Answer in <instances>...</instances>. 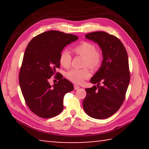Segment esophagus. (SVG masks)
Listing matches in <instances>:
<instances>
[{
	"label": "esophagus",
	"instance_id": "obj_1",
	"mask_svg": "<svg viewBox=\"0 0 149 149\" xmlns=\"http://www.w3.org/2000/svg\"><path fill=\"white\" fill-rule=\"evenodd\" d=\"M79 89V87L78 86V85H74V89L75 90H77V89Z\"/></svg>",
	"mask_w": 149,
	"mask_h": 149
}]
</instances>
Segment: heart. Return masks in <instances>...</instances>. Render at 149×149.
Instances as JSON below:
<instances>
[{
  "instance_id": "b5f03b06",
  "label": "heart",
  "mask_w": 149,
  "mask_h": 149,
  "mask_svg": "<svg viewBox=\"0 0 149 149\" xmlns=\"http://www.w3.org/2000/svg\"><path fill=\"white\" fill-rule=\"evenodd\" d=\"M72 51L77 56L84 57L83 65L88 66L91 69H99L102 62V52L96 49L95 45L91 42L83 41L73 47ZM60 65L65 68L70 66L72 63V56L66 50H63L59 57ZM91 76L89 70L87 68L82 69H72L65 74V77L76 84H81L85 79Z\"/></svg>"
}]
</instances>
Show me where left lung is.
<instances>
[{
    "mask_svg": "<svg viewBox=\"0 0 149 149\" xmlns=\"http://www.w3.org/2000/svg\"><path fill=\"white\" fill-rule=\"evenodd\" d=\"M85 36L99 44L103 60L99 71L91 79L97 86L85 89L87 95L83 107L89 116L105 119L115 114L125 100L130 81L127 53L122 42L114 35L95 31Z\"/></svg>",
    "mask_w": 149,
    "mask_h": 149,
    "instance_id": "obj_1",
    "label": "left lung"
}]
</instances>
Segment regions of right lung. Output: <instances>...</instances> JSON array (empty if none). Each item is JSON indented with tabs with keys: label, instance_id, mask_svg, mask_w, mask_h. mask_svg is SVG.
<instances>
[{
	"label": "right lung",
	"instance_id": "add662e5",
	"mask_svg": "<svg viewBox=\"0 0 149 149\" xmlns=\"http://www.w3.org/2000/svg\"><path fill=\"white\" fill-rule=\"evenodd\" d=\"M77 39L76 35L52 30L37 35L27 45L19 84L27 107L39 117L50 118L61 113L64 95L74 89L72 83L56 70L62 50ZM53 75L59 81L52 87L49 79Z\"/></svg>",
	"mask_w": 149,
	"mask_h": 149
}]
</instances>
